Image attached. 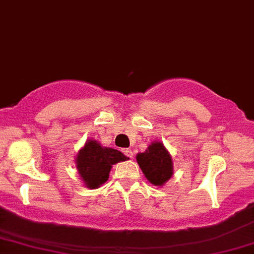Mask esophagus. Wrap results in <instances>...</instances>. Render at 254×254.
<instances>
[{
  "mask_svg": "<svg viewBox=\"0 0 254 254\" xmlns=\"http://www.w3.org/2000/svg\"><path fill=\"white\" fill-rule=\"evenodd\" d=\"M122 152H124V154L126 155V156H128V158H133V152H132V149L125 148V149H122Z\"/></svg>",
  "mask_w": 254,
  "mask_h": 254,
  "instance_id": "34e87169",
  "label": "esophagus"
}]
</instances>
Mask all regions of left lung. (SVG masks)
<instances>
[{
    "label": "left lung",
    "instance_id": "left-lung-1",
    "mask_svg": "<svg viewBox=\"0 0 254 254\" xmlns=\"http://www.w3.org/2000/svg\"><path fill=\"white\" fill-rule=\"evenodd\" d=\"M136 161L147 180L155 186H162L173 175V161L164 143L154 141L146 152L137 153Z\"/></svg>",
    "mask_w": 254,
    "mask_h": 254
}]
</instances>
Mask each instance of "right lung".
<instances>
[{"mask_svg": "<svg viewBox=\"0 0 254 254\" xmlns=\"http://www.w3.org/2000/svg\"><path fill=\"white\" fill-rule=\"evenodd\" d=\"M129 158L120 151L102 147L96 140H88L76 155V168L88 189H98L109 178L113 165Z\"/></svg>", "mask_w": 254, "mask_h": 254, "instance_id": "right-lung-1", "label": "right lung"}]
</instances>
